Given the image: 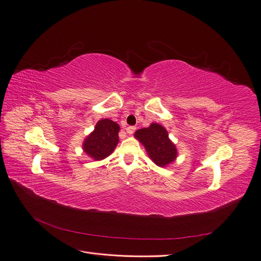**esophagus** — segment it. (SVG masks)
<instances>
[{
    "mask_svg": "<svg viewBox=\"0 0 261 261\" xmlns=\"http://www.w3.org/2000/svg\"><path fill=\"white\" fill-rule=\"evenodd\" d=\"M135 129H137V128H135L134 126H129L126 130H127V133H129V134H133V133H134V131H135Z\"/></svg>",
    "mask_w": 261,
    "mask_h": 261,
    "instance_id": "34e87169",
    "label": "esophagus"
}]
</instances>
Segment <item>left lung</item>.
<instances>
[{"label": "left lung", "mask_w": 261, "mask_h": 261, "mask_svg": "<svg viewBox=\"0 0 261 261\" xmlns=\"http://www.w3.org/2000/svg\"><path fill=\"white\" fill-rule=\"evenodd\" d=\"M134 135L145 146L149 158L158 166H165L176 159V147L168 139L166 129L159 123H151L148 128L140 129Z\"/></svg>", "instance_id": "1"}]
</instances>
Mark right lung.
Here are the masks:
<instances>
[{
  "instance_id": "right-lung-1",
  "label": "right lung",
  "mask_w": 261,
  "mask_h": 261,
  "mask_svg": "<svg viewBox=\"0 0 261 261\" xmlns=\"http://www.w3.org/2000/svg\"><path fill=\"white\" fill-rule=\"evenodd\" d=\"M119 126L108 118L97 122L94 132L89 134L83 144L84 151L95 160H102L110 155L118 143Z\"/></svg>"
}]
</instances>
